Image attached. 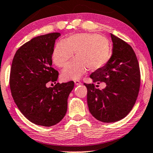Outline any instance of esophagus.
<instances>
[{
  "label": "esophagus",
  "mask_w": 153,
  "mask_h": 153,
  "mask_svg": "<svg viewBox=\"0 0 153 153\" xmlns=\"http://www.w3.org/2000/svg\"><path fill=\"white\" fill-rule=\"evenodd\" d=\"M74 82H75V84L76 85H80L81 84H82V83H81L80 81V80H75V81H74Z\"/></svg>",
  "instance_id": "obj_1"
}]
</instances>
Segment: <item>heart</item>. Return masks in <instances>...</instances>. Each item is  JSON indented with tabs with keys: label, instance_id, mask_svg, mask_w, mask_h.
<instances>
[{
	"label": "heart",
	"instance_id": "obj_1",
	"mask_svg": "<svg viewBox=\"0 0 153 153\" xmlns=\"http://www.w3.org/2000/svg\"><path fill=\"white\" fill-rule=\"evenodd\" d=\"M76 59L62 71L64 80H75L88 68L96 71L102 68L111 56L108 40L97 33H77L61 40L54 47L52 61L58 67L66 66L73 57Z\"/></svg>",
	"mask_w": 153,
	"mask_h": 153
}]
</instances>
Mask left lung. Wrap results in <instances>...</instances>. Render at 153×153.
<instances>
[{
	"label": "left lung",
	"instance_id": "1",
	"mask_svg": "<svg viewBox=\"0 0 153 153\" xmlns=\"http://www.w3.org/2000/svg\"><path fill=\"white\" fill-rule=\"evenodd\" d=\"M113 54L106 64L90 75L93 82H105L104 89L94 84L87 88L89 112L98 120L115 123L125 117L135 104L140 89V74L136 54L131 46L111 34ZM99 87V85H97Z\"/></svg>",
	"mask_w": 153,
	"mask_h": 153
}]
</instances>
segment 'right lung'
<instances>
[{"label": "right lung", "instance_id": "add662e5", "mask_svg": "<svg viewBox=\"0 0 153 153\" xmlns=\"http://www.w3.org/2000/svg\"><path fill=\"white\" fill-rule=\"evenodd\" d=\"M60 36L52 33L26 42L16 52L10 71V90L18 108L30 122L44 127L56 125L64 118L74 87L73 81L46 87L58 79V71L52 67V56Z\"/></svg>", "mask_w": 153, "mask_h": 153}]
</instances>
